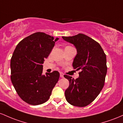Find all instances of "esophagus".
Listing matches in <instances>:
<instances>
[{
  "label": "esophagus",
  "instance_id": "obj_1",
  "mask_svg": "<svg viewBox=\"0 0 123 123\" xmlns=\"http://www.w3.org/2000/svg\"><path fill=\"white\" fill-rule=\"evenodd\" d=\"M60 77H61V78H63V77H64V74H63V73H60Z\"/></svg>",
  "mask_w": 123,
  "mask_h": 123
}]
</instances>
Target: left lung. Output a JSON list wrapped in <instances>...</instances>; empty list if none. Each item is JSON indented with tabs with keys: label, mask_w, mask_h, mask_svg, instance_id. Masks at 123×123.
Here are the masks:
<instances>
[{
	"label": "left lung",
	"mask_w": 123,
	"mask_h": 123,
	"mask_svg": "<svg viewBox=\"0 0 123 123\" xmlns=\"http://www.w3.org/2000/svg\"><path fill=\"white\" fill-rule=\"evenodd\" d=\"M62 38L76 48L73 67L81 70L75 80L64 75L70 83L65 91L66 99L71 105L85 107L95 100L104 86L107 73L106 55L99 43L84 34Z\"/></svg>",
	"instance_id": "obj_1"
}]
</instances>
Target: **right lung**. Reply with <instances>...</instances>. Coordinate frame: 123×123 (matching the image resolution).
I'll use <instances>...</instances> for the list:
<instances>
[{"instance_id":"right-lung-1","label":"right lung","mask_w":123,"mask_h":123,"mask_svg":"<svg viewBox=\"0 0 123 123\" xmlns=\"http://www.w3.org/2000/svg\"><path fill=\"white\" fill-rule=\"evenodd\" d=\"M55 39L43 32L34 33L16 46L11 59V80L17 94L26 103L38 105L50 98L59 80L57 71L42 74L44 59L55 46Z\"/></svg>"}]
</instances>
